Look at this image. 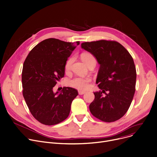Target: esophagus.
<instances>
[{"label":"esophagus","instance_id":"obj_1","mask_svg":"<svg viewBox=\"0 0 157 157\" xmlns=\"http://www.w3.org/2000/svg\"><path fill=\"white\" fill-rule=\"evenodd\" d=\"M78 93H79V95H84L85 93H86V91H78Z\"/></svg>","mask_w":157,"mask_h":157}]
</instances>
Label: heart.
<instances>
[{"instance_id":"heart-1","label":"heart","mask_w":157,"mask_h":157,"mask_svg":"<svg viewBox=\"0 0 157 157\" xmlns=\"http://www.w3.org/2000/svg\"><path fill=\"white\" fill-rule=\"evenodd\" d=\"M82 60L85 62V63L88 66L92 62H96L95 58L91 54L85 53L81 56ZM72 62V58H69L66 62L65 70L66 71H69ZM91 78L90 77H82L76 76L71 80L67 81V84L74 88L83 90L88 87V83L91 81Z\"/></svg>"}]
</instances>
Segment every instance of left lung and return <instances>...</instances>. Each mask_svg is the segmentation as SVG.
Wrapping results in <instances>:
<instances>
[{
	"label": "left lung",
	"mask_w": 157,
	"mask_h": 157,
	"mask_svg": "<svg viewBox=\"0 0 157 157\" xmlns=\"http://www.w3.org/2000/svg\"><path fill=\"white\" fill-rule=\"evenodd\" d=\"M81 47L100 65L96 82L101 91L94 92L95 99L89 107L91 113L103 122L119 120L128 110L135 93L136 71L132 56L116 41L84 42Z\"/></svg>",
	"instance_id": "8db88e82"
}]
</instances>
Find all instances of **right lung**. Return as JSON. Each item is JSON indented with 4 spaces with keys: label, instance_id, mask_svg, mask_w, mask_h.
Returning <instances> with one entry per match:
<instances>
[{
    "label": "right lung",
    "instance_id": "1",
    "mask_svg": "<svg viewBox=\"0 0 157 157\" xmlns=\"http://www.w3.org/2000/svg\"><path fill=\"white\" fill-rule=\"evenodd\" d=\"M79 44L48 38L31 50L24 62L23 95L31 113L41 124L52 126L69 116L78 91L64 87L54 93L53 88L64 76L67 58Z\"/></svg>",
    "mask_w": 157,
    "mask_h": 157
}]
</instances>
